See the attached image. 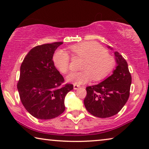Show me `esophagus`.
<instances>
[{"mask_svg":"<svg viewBox=\"0 0 149 149\" xmlns=\"http://www.w3.org/2000/svg\"><path fill=\"white\" fill-rule=\"evenodd\" d=\"M79 87H80V86H78V85H75V84L74 85V90H77Z\"/></svg>","mask_w":149,"mask_h":149,"instance_id":"34e87169","label":"esophagus"}]
</instances>
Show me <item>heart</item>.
<instances>
[{
    "label": "heart",
    "mask_w": 149,
    "mask_h": 149,
    "mask_svg": "<svg viewBox=\"0 0 149 149\" xmlns=\"http://www.w3.org/2000/svg\"><path fill=\"white\" fill-rule=\"evenodd\" d=\"M70 50L74 57L82 58L79 72H74L66 77L67 81L75 85L85 84L93 78L99 81L107 76L115 65L114 58L95 42H84L71 46ZM54 66L60 73L65 74L70 70V56L66 52L58 51L53 56Z\"/></svg>",
    "instance_id": "obj_1"
}]
</instances>
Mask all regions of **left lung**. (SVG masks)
I'll return each mask as SVG.
<instances>
[{"mask_svg": "<svg viewBox=\"0 0 149 149\" xmlns=\"http://www.w3.org/2000/svg\"><path fill=\"white\" fill-rule=\"evenodd\" d=\"M108 49L112 48L108 46ZM117 65L113 74L102 82L86 87L85 107L93 116L107 118L116 115L126 103L130 96L131 74L126 61L118 52L114 53Z\"/></svg>", "mask_w": 149, "mask_h": 149, "instance_id": "obj_1", "label": "left lung"}]
</instances>
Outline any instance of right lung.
Segmentation results:
<instances>
[{"instance_id":"right-lung-1","label":"right lung","mask_w":149,"mask_h":149,"mask_svg":"<svg viewBox=\"0 0 149 149\" xmlns=\"http://www.w3.org/2000/svg\"><path fill=\"white\" fill-rule=\"evenodd\" d=\"M63 42L37 46L24 58L17 90L23 105L40 119L55 118L65 109L64 100L72 84L62 86L64 78L54 66L53 56Z\"/></svg>"}]
</instances>
